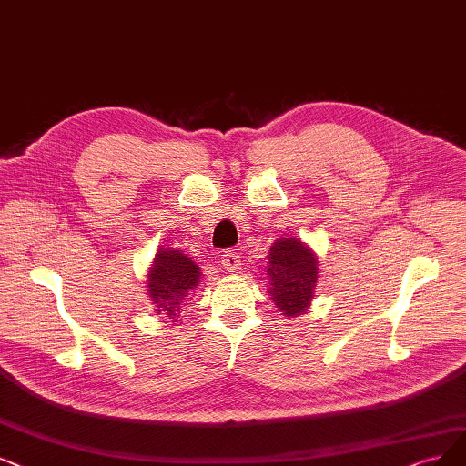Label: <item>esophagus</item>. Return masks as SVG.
Masks as SVG:
<instances>
[{
    "label": "esophagus",
    "instance_id": "1",
    "mask_svg": "<svg viewBox=\"0 0 466 466\" xmlns=\"http://www.w3.org/2000/svg\"><path fill=\"white\" fill-rule=\"evenodd\" d=\"M221 266H223V269L226 271H231V273H235V271H238L240 269V256L237 254V252H233V250H226L221 254Z\"/></svg>",
    "mask_w": 466,
    "mask_h": 466
}]
</instances>
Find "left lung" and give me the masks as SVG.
<instances>
[{"mask_svg": "<svg viewBox=\"0 0 466 466\" xmlns=\"http://www.w3.org/2000/svg\"><path fill=\"white\" fill-rule=\"evenodd\" d=\"M269 296L287 318L302 315L313 300L318 285V258L298 238H279L268 256Z\"/></svg>", "mask_w": 466, "mask_h": 466, "instance_id": "obj_1", "label": "left lung"}]
</instances>
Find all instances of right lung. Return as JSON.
<instances>
[{
  "mask_svg": "<svg viewBox=\"0 0 466 466\" xmlns=\"http://www.w3.org/2000/svg\"><path fill=\"white\" fill-rule=\"evenodd\" d=\"M148 296L157 306V313L176 319L183 311L185 298L197 290L200 269L193 259L174 248H158L155 262L147 273Z\"/></svg>",
  "mask_w": 466,
  "mask_h": 466,
  "instance_id": "obj_1",
  "label": "right lung"
}]
</instances>
